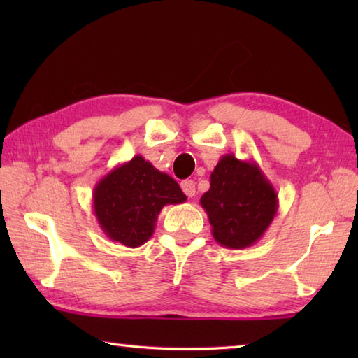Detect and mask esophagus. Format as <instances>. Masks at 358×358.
Wrapping results in <instances>:
<instances>
[{"instance_id":"34e87169","label":"esophagus","mask_w":358,"mask_h":358,"mask_svg":"<svg viewBox=\"0 0 358 358\" xmlns=\"http://www.w3.org/2000/svg\"><path fill=\"white\" fill-rule=\"evenodd\" d=\"M181 189L186 194L187 197H194L196 196V183L192 180H185L181 181Z\"/></svg>"}]
</instances>
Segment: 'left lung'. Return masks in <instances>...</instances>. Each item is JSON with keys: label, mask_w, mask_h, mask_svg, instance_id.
Returning <instances> with one entry per match:
<instances>
[{"label": "left lung", "mask_w": 358, "mask_h": 358, "mask_svg": "<svg viewBox=\"0 0 358 358\" xmlns=\"http://www.w3.org/2000/svg\"><path fill=\"white\" fill-rule=\"evenodd\" d=\"M211 235L224 248L252 246L270 227L278 211V194L256 161L224 155L201 197Z\"/></svg>", "instance_id": "1"}]
</instances>
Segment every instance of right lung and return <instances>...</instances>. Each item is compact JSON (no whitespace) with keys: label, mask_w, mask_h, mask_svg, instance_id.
<instances>
[{"label":"right lung","mask_w":358,"mask_h":358,"mask_svg":"<svg viewBox=\"0 0 358 358\" xmlns=\"http://www.w3.org/2000/svg\"><path fill=\"white\" fill-rule=\"evenodd\" d=\"M185 201L177 181L141 155L113 167L93 189V210L102 232L128 248L151 238L166 205Z\"/></svg>","instance_id":"add662e5"}]
</instances>
